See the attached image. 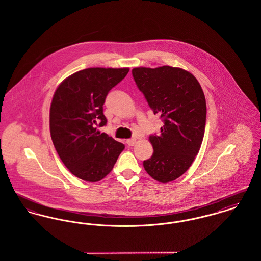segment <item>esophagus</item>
I'll list each match as a JSON object with an SVG mask.
<instances>
[{
	"mask_svg": "<svg viewBox=\"0 0 261 261\" xmlns=\"http://www.w3.org/2000/svg\"><path fill=\"white\" fill-rule=\"evenodd\" d=\"M126 143H127V145H128V146H130V147L134 146V145L136 144V138H131V139H128V140L126 141Z\"/></svg>",
	"mask_w": 261,
	"mask_h": 261,
	"instance_id": "34e87169",
	"label": "esophagus"
}]
</instances>
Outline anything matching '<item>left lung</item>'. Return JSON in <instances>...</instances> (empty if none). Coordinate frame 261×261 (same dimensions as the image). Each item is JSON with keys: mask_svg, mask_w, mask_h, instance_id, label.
Here are the masks:
<instances>
[{"mask_svg": "<svg viewBox=\"0 0 261 261\" xmlns=\"http://www.w3.org/2000/svg\"><path fill=\"white\" fill-rule=\"evenodd\" d=\"M132 75L163 121L161 134L149 136L153 153L144 168L154 180L171 182L186 172L200 149L206 120L203 91L194 75L178 67H136Z\"/></svg>", "mask_w": 261, "mask_h": 261, "instance_id": "8db88e82", "label": "left lung"}]
</instances>
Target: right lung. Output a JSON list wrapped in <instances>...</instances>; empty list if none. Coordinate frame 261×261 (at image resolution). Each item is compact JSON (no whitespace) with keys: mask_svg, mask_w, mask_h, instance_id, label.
<instances>
[{"mask_svg":"<svg viewBox=\"0 0 261 261\" xmlns=\"http://www.w3.org/2000/svg\"><path fill=\"white\" fill-rule=\"evenodd\" d=\"M129 68H86L64 79L50 109V137L63 164L76 177L98 182L110 173L124 145L97 127L107 124L102 106Z\"/></svg>","mask_w":261,"mask_h":261,"instance_id":"1","label":"right lung"}]
</instances>
